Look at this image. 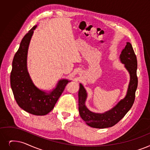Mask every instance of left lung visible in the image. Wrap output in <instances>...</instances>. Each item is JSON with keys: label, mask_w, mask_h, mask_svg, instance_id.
I'll return each mask as SVG.
<instances>
[{"label": "left lung", "mask_w": 150, "mask_h": 150, "mask_svg": "<svg viewBox=\"0 0 150 150\" xmlns=\"http://www.w3.org/2000/svg\"><path fill=\"white\" fill-rule=\"evenodd\" d=\"M120 56V59L130 75V81L125 98L120 100L112 108L104 113H95L89 110L86 101L88 93L81 83L79 91V110L81 118L86 125L94 128L104 129L112 127L118 122L131 108L135 100V94L138 84L137 76V61L132 46L127 42Z\"/></svg>", "instance_id": "1"}]
</instances>
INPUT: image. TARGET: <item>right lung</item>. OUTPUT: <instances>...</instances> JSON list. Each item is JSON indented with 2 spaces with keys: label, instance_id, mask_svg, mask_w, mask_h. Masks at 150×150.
Segmentation results:
<instances>
[{
  "label": "right lung",
  "instance_id": "obj_1",
  "mask_svg": "<svg viewBox=\"0 0 150 150\" xmlns=\"http://www.w3.org/2000/svg\"><path fill=\"white\" fill-rule=\"evenodd\" d=\"M37 25L22 39L12 62L10 84L19 107L30 114L42 116L53 109L67 84V79L60 80L51 91L42 90L32 81L28 70V53L31 38Z\"/></svg>",
  "mask_w": 150,
  "mask_h": 150
}]
</instances>
